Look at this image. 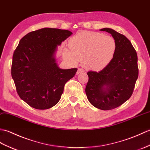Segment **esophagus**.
<instances>
[{
    "label": "esophagus",
    "instance_id": "34e87169",
    "mask_svg": "<svg viewBox=\"0 0 150 150\" xmlns=\"http://www.w3.org/2000/svg\"><path fill=\"white\" fill-rule=\"evenodd\" d=\"M84 72H85V71L83 69H78L77 72H76V75H78L79 74H80V73Z\"/></svg>",
    "mask_w": 150,
    "mask_h": 150
}]
</instances>
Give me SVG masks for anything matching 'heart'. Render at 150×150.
<instances>
[{
  "label": "heart",
  "instance_id": "heart-1",
  "mask_svg": "<svg viewBox=\"0 0 150 150\" xmlns=\"http://www.w3.org/2000/svg\"><path fill=\"white\" fill-rule=\"evenodd\" d=\"M70 49L65 48L62 56L72 65L81 61L86 69L98 71L107 65L115 54L114 38L102 33L83 31L69 40Z\"/></svg>",
  "mask_w": 150,
  "mask_h": 150
}]
</instances>
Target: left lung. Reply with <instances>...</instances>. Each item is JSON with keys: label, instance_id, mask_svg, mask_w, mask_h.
Segmentation results:
<instances>
[{"label": "left lung", "instance_id": "left-lung-1", "mask_svg": "<svg viewBox=\"0 0 150 150\" xmlns=\"http://www.w3.org/2000/svg\"><path fill=\"white\" fill-rule=\"evenodd\" d=\"M100 31L112 35L116 49L112 60L104 69L98 72H87L85 92L93 106L108 110L121 106L131 97L139 75L137 54L125 36L110 28Z\"/></svg>", "mask_w": 150, "mask_h": 150}]
</instances>
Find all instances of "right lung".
Returning <instances> with one entry per match:
<instances>
[{
    "label": "right lung",
    "instance_id": "obj_1",
    "mask_svg": "<svg viewBox=\"0 0 150 150\" xmlns=\"http://www.w3.org/2000/svg\"><path fill=\"white\" fill-rule=\"evenodd\" d=\"M72 33L42 28L29 33L13 53L11 76L19 97L31 107L45 110L56 105L65 84L78 69H62L56 64L58 46Z\"/></svg>",
    "mask_w": 150,
    "mask_h": 150
}]
</instances>
